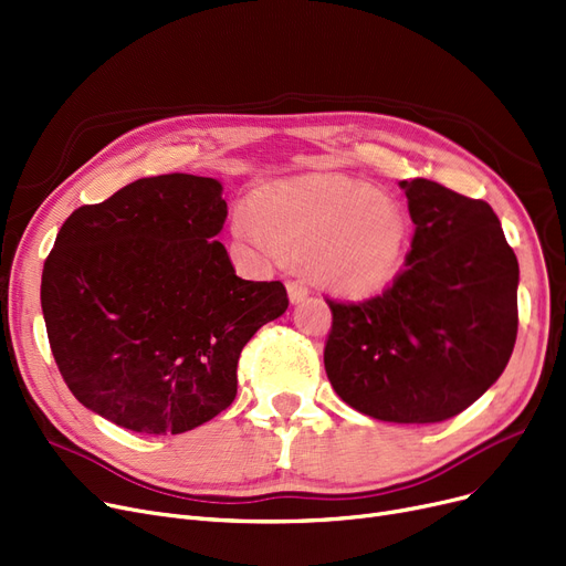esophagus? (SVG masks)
<instances>
[{
	"label": "esophagus",
	"mask_w": 566,
	"mask_h": 566,
	"mask_svg": "<svg viewBox=\"0 0 566 566\" xmlns=\"http://www.w3.org/2000/svg\"><path fill=\"white\" fill-rule=\"evenodd\" d=\"M286 291H289L291 303L305 301L307 293H310V289H307V284H305L303 280H289V282H286Z\"/></svg>",
	"instance_id": "1"
}]
</instances>
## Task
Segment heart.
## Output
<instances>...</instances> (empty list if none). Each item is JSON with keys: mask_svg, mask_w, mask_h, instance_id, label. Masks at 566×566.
I'll return each instance as SVG.
<instances>
[{"mask_svg": "<svg viewBox=\"0 0 566 566\" xmlns=\"http://www.w3.org/2000/svg\"><path fill=\"white\" fill-rule=\"evenodd\" d=\"M233 235L265 261L307 256L312 277L344 296L379 291L405 259L407 219L370 185L344 178L291 180L242 199Z\"/></svg>", "mask_w": 566, "mask_h": 566, "instance_id": "obj_1", "label": "heart"}]
</instances>
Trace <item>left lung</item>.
<instances>
[{"label": "left lung", "instance_id": "left-lung-1", "mask_svg": "<svg viewBox=\"0 0 566 566\" xmlns=\"http://www.w3.org/2000/svg\"><path fill=\"white\" fill-rule=\"evenodd\" d=\"M416 224L405 270L363 303L326 301L337 396L388 423H439L493 386L518 335V259L485 201L402 180Z\"/></svg>", "mask_w": 566, "mask_h": 566}]
</instances>
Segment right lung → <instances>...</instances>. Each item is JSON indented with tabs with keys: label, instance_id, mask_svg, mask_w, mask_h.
<instances>
[{
	"label": "right lung",
	"instance_id": "right-lung-1",
	"mask_svg": "<svg viewBox=\"0 0 566 566\" xmlns=\"http://www.w3.org/2000/svg\"><path fill=\"white\" fill-rule=\"evenodd\" d=\"M222 185L143 178L62 224L41 275L60 375L81 405L143 434L224 411L244 344L289 307L282 282L240 280L214 235Z\"/></svg>",
	"mask_w": 566,
	"mask_h": 566
}]
</instances>
